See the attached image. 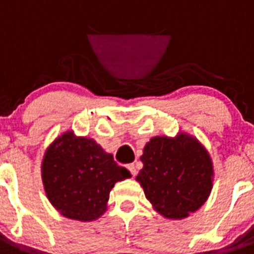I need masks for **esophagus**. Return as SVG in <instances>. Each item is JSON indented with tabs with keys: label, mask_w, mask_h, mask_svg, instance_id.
<instances>
[{
	"label": "esophagus",
	"mask_w": 254,
	"mask_h": 254,
	"mask_svg": "<svg viewBox=\"0 0 254 254\" xmlns=\"http://www.w3.org/2000/svg\"><path fill=\"white\" fill-rule=\"evenodd\" d=\"M127 168H128V170L129 172H131V174L132 176H136V173H137V170H136V167H134V164H128V165H127Z\"/></svg>",
	"instance_id": "34e87169"
}]
</instances>
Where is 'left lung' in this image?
<instances>
[{
    "mask_svg": "<svg viewBox=\"0 0 254 254\" xmlns=\"http://www.w3.org/2000/svg\"><path fill=\"white\" fill-rule=\"evenodd\" d=\"M136 181L159 214L181 220L206 202L214 168L207 150L187 133L155 136L143 147Z\"/></svg>",
    "mask_w": 254,
    "mask_h": 254,
    "instance_id": "1",
    "label": "left lung"
}]
</instances>
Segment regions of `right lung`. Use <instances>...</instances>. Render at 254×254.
<instances>
[{"instance_id": "add662e5", "label": "right lung", "mask_w": 254, "mask_h": 254, "mask_svg": "<svg viewBox=\"0 0 254 254\" xmlns=\"http://www.w3.org/2000/svg\"><path fill=\"white\" fill-rule=\"evenodd\" d=\"M131 173L95 140L77 137L72 131L58 136L42 161V181L49 202L67 219L93 221L107 210L117 182Z\"/></svg>"}]
</instances>
